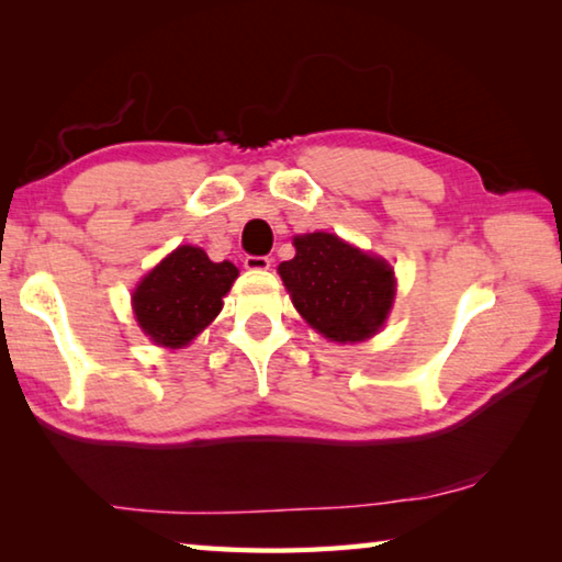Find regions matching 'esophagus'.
<instances>
[{"mask_svg": "<svg viewBox=\"0 0 562 562\" xmlns=\"http://www.w3.org/2000/svg\"><path fill=\"white\" fill-rule=\"evenodd\" d=\"M270 258H268V255H247V258H245V268L247 270H268L270 268Z\"/></svg>", "mask_w": 562, "mask_h": 562, "instance_id": "1", "label": "esophagus"}]
</instances>
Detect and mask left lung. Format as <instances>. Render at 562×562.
<instances>
[{"instance_id":"left-lung-1","label":"left lung","mask_w":562,"mask_h":562,"mask_svg":"<svg viewBox=\"0 0 562 562\" xmlns=\"http://www.w3.org/2000/svg\"><path fill=\"white\" fill-rule=\"evenodd\" d=\"M294 250L278 270L300 315L331 341L376 335L394 302V270L329 233L294 237Z\"/></svg>"}]
</instances>
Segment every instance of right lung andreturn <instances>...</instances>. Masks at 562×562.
I'll use <instances>...</instances> for the list:
<instances>
[{
  "instance_id": "right-lung-1",
  "label": "right lung",
  "mask_w": 562,
  "mask_h": 562,
  "mask_svg": "<svg viewBox=\"0 0 562 562\" xmlns=\"http://www.w3.org/2000/svg\"><path fill=\"white\" fill-rule=\"evenodd\" d=\"M237 278L233 262H213L201 247L180 245L133 292L140 329L160 347H186L223 310Z\"/></svg>"
}]
</instances>
